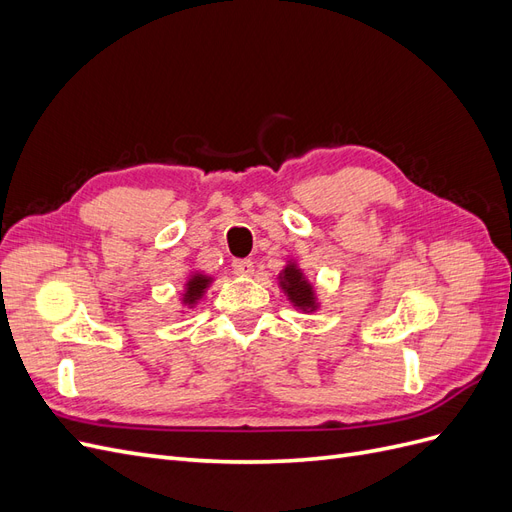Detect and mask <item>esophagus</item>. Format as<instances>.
<instances>
[{"label": "esophagus", "instance_id": "1", "mask_svg": "<svg viewBox=\"0 0 512 512\" xmlns=\"http://www.w3.org/2000/svg\"><path fill=\"white\" fill-rule=\"evenodd\" d=\"M232 269H235L237 275H250L254 271V262L247 260V258L232 260Z\"/></svg>", "mask_w": 512, "mask_h": 512}]
</instances>
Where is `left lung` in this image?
Returning a JSON list of instances; mask_svg holds the SVG:
<instances>
[{
    "label": "left lung",
    "mask_w": 512,
    "mask_h": 512,
    "mask_svg": "<svg viewBox=\"0 0 512 512\" xmlns=\"http://www.w3.org/2000/svg\"><path fill=\"white\" fill-rule=\"evenodd\" d=\"M277 284H280L282 292L286 294V299L292 303V307H297L299 312L312 314L320 307L314 284L307 280L303 269L299 267V262L294 258H288L286 267L277 273Z\"/></svg>",
    "instance_id": "obj_1"
}]
</instances>
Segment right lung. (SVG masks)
I'll return each mask as SVG.
<instances>
[{
	"mask_svg": "<svg viewBox=\"0 0 512 512\" xmlns=\"http://www.w3.org/2000/svg\"><path fill=\"white\" fill-rule=\"evenodd\" d=\"M213 284V277L203 273V271H190L188 280L183 284V292H181V307L185 309H192L196 307L203 297L207 294L209 286Z\"/></svg>",
	"mask_w": 512,
	"mask_h": 512,
	"instance_id": "obj_1",
	"label": "right lung"
}]
</instances>
